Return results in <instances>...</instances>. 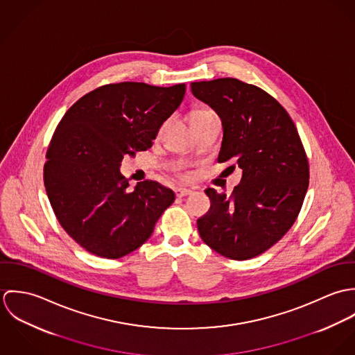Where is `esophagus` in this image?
Here are the masks:
<instances>
[{
	"mask_svg": "<svg viewBox=\"0 0 355 355\" xmlns=\"http://www.w3.org/2000/svg\"><path fill=\"white\" fill-rule=\"evenodd\" d=\"M191 193H193V190L186 189V187H178V189L175 190V194H176V197H179V198L187 197V196H190Z\"/></svg>",
	"mask_w": 355,
	"mask_h": 355,
	"instance_id": "esophagus-1",
	"label": "esophagus"
}]
</instances>
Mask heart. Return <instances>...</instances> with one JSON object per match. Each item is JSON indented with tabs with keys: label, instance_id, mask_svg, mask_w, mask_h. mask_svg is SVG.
<instances>
[{
	"label": "heart",
	"instance_id": "1",
	"mask_svg": "<svg viewBox=\"0 0 355 355\" xmlns=\"http://www.w3.org/2000/svg\"><path fill=\"white\" fill-rule=\"evenodd\" d=\"M207 112H211V110H207V109H200V110H194V112L191 113V117H193V116H198V114H203V113H207Z\"/></svg>",
	"mask_w": 355,
	"mask_h": 355
}]
</instances>
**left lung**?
Here are the masks:
<instances>
[{
	"mask_svg": "<svg viewBox=\"0 0 355 355\" xmlns=\"http://www.w3.org/2000/svg\"><path fill=\"white\" fill-rule=\"evenodd\" d=\"M191 92L221 119L217 161L243 171L230 196L205 190L210 209L198 218V232L214 252L250 259L277 243L301 211L309 186L302 141L287 110L254 85L221 78L194 82Z\"/></svg>",
	"mask_w": 355,
	"mask_h": 355,
	"instance_id": "obj_1",
	"label": "left lung"
}]
</instances>
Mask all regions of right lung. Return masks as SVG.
Segmentation results:
<instances>
[{"mask_svg":"<svg viewBox=\"0 0 355 355\" xmlns=\"http://www.w3.org/2000/svg\"><path fill=\"white\" fill-rule=\"evenodd\" d=\"M184 93V83L103 85L58 123L44 165L45 189L60 225L89 253L116 259L137 250L175 201L173 191L154 180L130 190L120 164L125 154L152 148Z\"/></svg>","mask_w":355,"mask_h":355,"instance_id":"add662e5","label":"right lung"}]
</instances>
